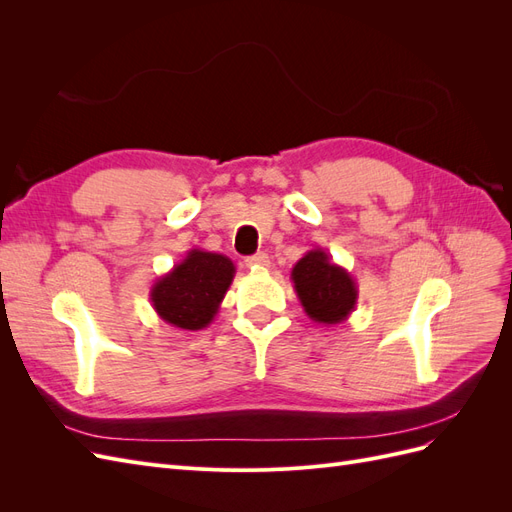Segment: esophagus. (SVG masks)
<instances>
[{"label":"esophagus","instance_id":"esophagus-1","mask_svg":"<svg viewBox=\"0 0 512 512\" xmlns=\"http://www.w3.org/2000/svg\"><path fill=\"white\" fill-rule=\"evenodd\" d=\"M269 265H271V258L267 254H256V256L245 258V267H250V269H256V267L267 269Z\"/></svg>","mask_w":512,"mask_h":512}]
</instances>
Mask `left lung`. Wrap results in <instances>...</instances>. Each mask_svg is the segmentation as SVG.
Instances as JSON below:
<instances>
[{"mask_svg": "<svg viewBox=\"0 0 512 512\" xmlns=\"http://www.w3.org/2000/svg\"><path fill=\"white\" fill-rule=\"evenodd\" d=\"M303 312L318 324H339L354 312L359 288L354 277L322 247L309 250L290 271Z\"/></svg>", "mask_w": 512, "mask_h": 512, "instance_id": "8db88e82", "label": "left lung"}]
</instances>
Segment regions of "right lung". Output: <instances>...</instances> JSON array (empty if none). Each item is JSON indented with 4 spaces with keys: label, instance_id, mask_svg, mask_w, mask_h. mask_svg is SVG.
Returning a JSON list of instances; mask_svg holds the SVG:
<instances>
[{
    "label": "right lung",
    "instance_id": "obj_1",
    "mask_svg": "<svg viewBox=\"0 0 512 512\" xmlns=\"http://www.w3.org/2000/svg\"><path fill=\"white\" fill-rule=\"evenodd\" d=\"M235 273L228 256L194 247L151 286V305L170 327L200 331L218 316Z\"/></svg>",
    "mask_w": 512,
    "mask_h": 512
}]
</instances>
